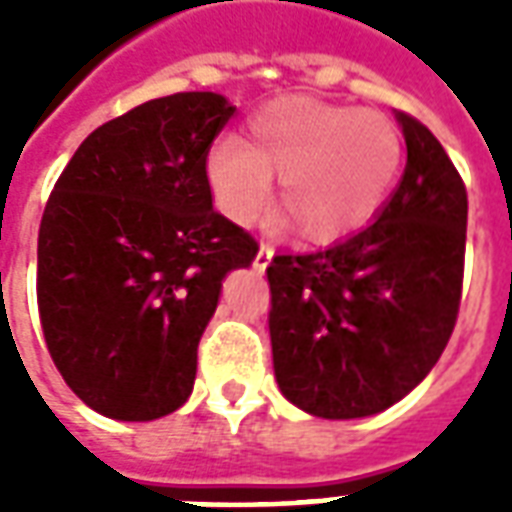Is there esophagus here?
<instances>
[{
	"label": "esophagus",
	"instance_id": "34e87169",
	"mask_svg": "<svg viewBox=\"0 0 512 512\" xmlns=\"http://www.w3.org/2000/svg\"><path fill=\"white\" fill-rule=\"evenodd\" d=\"M268 263H271V246L260 244V249H257V257H255V266L266 268Z\"/></svg>",
	"mask_w": 512,
	"mask_h": 512
}]
</instances>
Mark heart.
<instances>
[{
  "mask_svg": "<svg viewBox=\"0 0 512 512\" xmlns=\"http://www.w3.org/2000/svg\"><path fill=\"white\" fill-rule=\"evenodd\" d=\"M403 167L400 128L381 112L285 98L263 106L244 145L222 139L208 153V186L233 222H255L279 200L310 241H332L373 222Z\"/></svg>",
  "mask_w": 512,
  "mask_h": 512,
  "instance_id": "b5f03b06",
  "label": "heart"
}]
</instances>
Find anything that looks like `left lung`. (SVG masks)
<instances>
[{
    "instance_id": "left-lung-1",
    "label": "left lung",
    "mask_w": 512,
    "mask_h": 512,
    "mask_svg": "<svg viewBox=\"0 0 512 512\" xmlns=\"http://www.w3.org/2000/svg\"><path fill=\"white\" fill-rule=\"evenodd\" d=\"M406 172L378 219L266 268L282 395L312 417L384 411L428 376L458 321L466 186L428 126L397 112Z\"/></svg>"
}]
</instances>
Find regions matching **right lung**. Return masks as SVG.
Instances as JSON below:
<instances>
[{
    "label": "right lung",
    "instance_id": "add662e5",
    "mask_svg": "<svg viewBox=\"0 0 512 512\" xmlns=\"http://www.w3.org/2000/svg\"><path fill=\"white\" fill-rule=\"evenodd\" d=\"M233 106L175 93L84 139L51 189L38 233L43 340L73 395L147 422L186 403L222 279L257 241L213 211L208 150Z\"/></svg>",
    "mask_w": 512,
    "mask_h": 512
}]
</instances>
